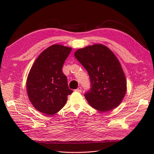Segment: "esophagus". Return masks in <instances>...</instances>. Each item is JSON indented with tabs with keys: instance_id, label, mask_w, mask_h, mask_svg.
<instances>
[{
	"instance_id": "1",
	"label": "esophagus",
	"mask_w": 154,
	"mask_h": 154,
	"mask_svg": "<svg viewBox=\"0 0 154 154\" xmlns=\"http://www.w3.org/2000/svg\"><path fill=\"white\" fill-rule=\"evenodd\" d=\"M76 92H82V87H79L78 88L75 90Z\"/></svg>"
}]
</instances>
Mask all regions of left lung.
Here are the masks:
<instances>
[{
  "label": "left lung",
  "mask_w": 154,
  "mask_h": 154,
  "mask_svg": "<svg viewBox=\"0 0 154 154\" xmlns=\"http://www.w3.org/2000/svg\"><path fill=\"white\" fill-rule=\"evenodd\" d=\"M74 56L89 76L91 88L84 94L88 104L100 112L117 107L125 95L127 82L114 54L103 45L94 44L78 49Z\"/></svg>",
  "instance_id": "8db88e82"
}]
</instances>
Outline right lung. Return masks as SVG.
Masks as SVG:
<instances>
[{"mask_svg":"<svg viewBox=\"0 0 154 154\" xmlns=\"http://www.w3.org/2000/svg\"><path fill=\"white\" fill-rule=\"evenodd\" d=\"M72 49L53 45L44 50L31 67L27 80V95L35 108L46 115L61 110L72 92L62 71Z\"/></svg>","mask_w":154,"mask_h":154,"instance_id":"1","label":"right lung"}]
</instances>
